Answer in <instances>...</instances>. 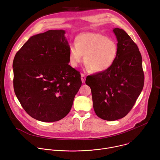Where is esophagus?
<instances>
[{"label":"esophagus","mask_w":160,"mask_h":160,"mask_svg":"<svg viewBox=\"0 0 160 160\" xmlns=\"http://www.w3.org/2000/svg\"><path fill=\"white\" fill-rule=\"evenodd\" d=\"M85 79H86V77H85V75L83 73H81V80H82V83H85Z\"/></svg>","instance_id":"esophagus-1"}]
</instances>
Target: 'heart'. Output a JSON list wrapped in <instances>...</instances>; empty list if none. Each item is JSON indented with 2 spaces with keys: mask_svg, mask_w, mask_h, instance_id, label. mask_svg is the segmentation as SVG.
<instances>
[{
  "mask_svg": "<svg viewBox=\"0 0 160 160\" xmlns=\"http://www.w3.org/2000/svg\"><path fill=\"white\" fill-rule=\"evenodd\" d=\"M117 43L108 37L98 33L87 32L78 35L75 44L69 48V60L73 67H77L83 61L87 69L95 73L107 71L117 59Z\"/></svg>",
  "mask_w": 160,
  "mask_h": 160,
  "instance_id": "obj_1",
  "label": "heart"
}]
</instances>
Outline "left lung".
I'll return each instance as SVG.
<instances>
[{"label": "left lung", "mask_w": 160, "mask_h": 160, "mask_svg": "<svg viewBox=\"0 0 160 160\" xmlns=\"http://www.w3.org/2000/svg\"><path fill=\"white\" fill-rule=\"evenodd\" d=\"M118 40V55L109 70L87 76L93 107L98 117L115 121L125 117L144 87L142 59L136 43L122 29H113Z\"/></svg>", "instance_id": "left-lung-1"}]
</instances>
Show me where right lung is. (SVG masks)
Returning <instances> with one entry per match:
<instances>
[{"mask_svg":"<svg viewBox=\"0 0 160 160\" xmlns=\"http://www.w3.org/2000/svg\"><path fill=\"white\" fill-rule=\"evenodd\" d=\"M64 34L51 30L31 37L13 60L15 94L28 115L41 122L65 117L82 85L80 72L68 64Z\"/></svg>","mask_w":160,"mask_h":160,"instance_id":"right-lung-1","label":"right lung"}]
</instances>
